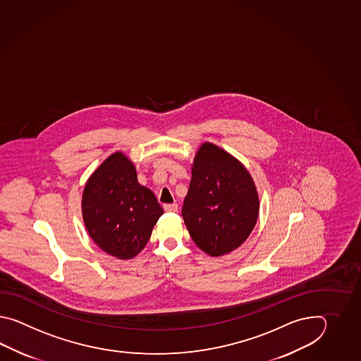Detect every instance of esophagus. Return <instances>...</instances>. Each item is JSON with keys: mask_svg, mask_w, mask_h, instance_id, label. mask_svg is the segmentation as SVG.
<instances>
[{"mask_svg": "<svg viewBox=\"0 0 361 361\" xmlns=\"http://www.w3.org/2000/svg\"><path fill=\"white\" fill-rule=\"evenodd\" d=\"M164 210L168 213H176L178 212V204H165Z\"/></svg>", "mask_w": 361, "mask_h": 361, "instance_id": "esophagus-1", "label": "esophagus"}]
</instances>
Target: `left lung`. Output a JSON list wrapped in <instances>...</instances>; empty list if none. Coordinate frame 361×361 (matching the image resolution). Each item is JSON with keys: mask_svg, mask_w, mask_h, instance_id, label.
<instances>
[{"mask_svg": "<svg viewBox=\"0 0 361 361\" xmlns=\"http://www.w3.org/2000/svg\"><path fill=\"white\" fill-rule=\"evenodd\" d=\"M259 200L252 178L231 154L200 147L182 216L195 244L213 257L230 253L253 231Z\"/></svg>", "mask_w": 361, "mask_h": 361, "instance_id": "obj_1", "label": "left lung"}]
</instances>
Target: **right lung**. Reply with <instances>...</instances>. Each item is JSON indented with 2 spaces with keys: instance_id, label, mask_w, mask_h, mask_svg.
<instances>
[{
  "instance_id": "add662e5",
  "label": "right lung",
  "mask_w": 361,
  "mask_h": 361,
  "mask_svg": "<svg viewBox=\"0 0 361 361\" xmlns=\"http://www.w3.org/2000/svg\"><path fill=\"white\" fill-rule=\"evenodd\" d=\"M82 214L89 235L102 250L130 259L146 246L164 210L154 192L138 183L134 165L117 152L85 185Z\"/></svg>"
}]
</instances>
